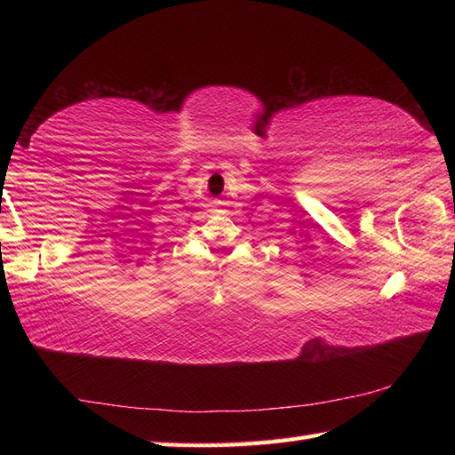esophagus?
<instances>
[{
    "label": "esophagus",
    "mask_w": 455,
    "mask_h": 455,
    "mask_svg": "<svg viewBox=\"0 0 455 455\" xmlns=\"http://www.w3.org/2000/svg\"><path fill=\"white\" fill-rule=\"evenodd\" d=\"M211 205H212V207H220V205H222V201H212Z\"/></svg>",
    "instance_id": "obj_1"
}]
</instances>
